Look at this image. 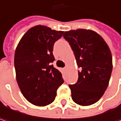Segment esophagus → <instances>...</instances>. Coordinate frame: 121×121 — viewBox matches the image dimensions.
<instances>
[{"label": "esophagus", "mask_w": 121, "mask_h": 121, "mask_svg": "<svg viewBox=\"0 0 121 121\" xmlns=\"http://www.w3.org/2000/svg\"><path fill=\"white\" fill-rule=\"evenodd\" d=\"M66 69H67V67H65V68H64V71H66Z\"/></svg>", "instance_id": "obj_1"}]
</instances>
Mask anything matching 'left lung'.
I'll list each match as a JSON object with an SVG mask.
<instances>
[{"mask_svg":"<svg viewBox=\"0 0 121 121\" xmlns=\"http://www.w3.org/2000/svg\"><path fill=\"white\" fill-rule=\"evenodd\" d=\"M73 51L78 80L69 84L73 100L80 105L95 103L103 95L112 71V56L104 40L91 30L78 29L64 35Z\"/></svg>","mask_w":121,"mask_h":121,"instance_id":"left-lung-1","label":"left lung"}]
</instances>
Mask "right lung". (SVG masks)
Masks as SVG:
<instances>
[{
	"label": "right lung",
	"mask_w": 121,
	"mask_h": 121,
	"mask_svg": "<svg viewBox=\"0 0 121 121\" xmlns=\"http://www.w3.org/2000/svg\"><path fill=\"white\" fill-rule=\"evenodd\" d=\"M63 33L44 26H36L23 36L15 50L18 85L26 100L35 105L52 103L57 89L64 83L61 73L52 64L55 60L54 43Z\"/></svg>",
	"instance_id": "obj_1"
}]
</instances>
